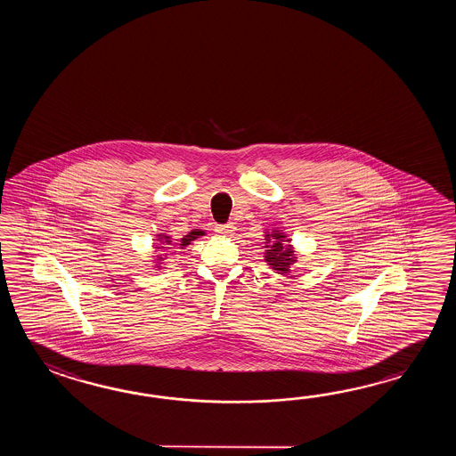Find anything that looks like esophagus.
<instances>
[{"instance_id":"34e87169","label":"esophagus","mask_w":456,"mask_h":456,"mask_svg":"<svg viewBox=\"0 0 456 456\" xmlns=\"http://www.w3.org/2000/svg\"><path fill=\"white\" fill-rule=\"evenodd\" d=\"M215 232H218L220 236H230V234L234 232V224H216V226H215Z\"/></svg>"}]
</instances>
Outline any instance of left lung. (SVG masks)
Returning <instances> with one entry per match:
<instances>
[{"mask_svg":"<svg viewBox=\"0 0 456 456\" xmlns=\"http://www.w3.org/2000/svg\"><path fill=\"white\" fill-rule=\"evenodd\" d=\"M291 240L283 232L272 230L265 232V252L264 257L272 271L287 275L290 273L293 264L297 262V254L290 244Z\"/></svg>","mask_w":456,"mask_h":456,"instance_id":"left-lung-1","label":"left lung"}]
</instances>
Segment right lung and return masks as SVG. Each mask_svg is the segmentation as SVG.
Listing matches in <instances>:
<instances>
[{"mask_svg": "<svg viewBox=\"0 0 456 456\" xmlns=\"http://www.w3.org/2000/svg\"><path fill=\"white\" fill-rule=\"evenodd\" d=\"M204 234L205 232H202V230H192L189 234H185L184 238L177 242L175 246H179V249H184L185 246H189L191 242L195 241L197 238H200V236H204ZM153 246H155V251H159L156 254L155 267L161 269L166 256H169V254H165V252L171 251V249H173L171 246H175V244L171 241V236H167V234L163 232V234H158V242H153Z\"/></svg>", "mask_w": 456, "mask_h": 456, "instance_id": "add662e5", "label": "right lung"}]
</instances>
